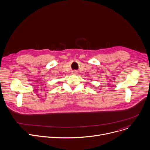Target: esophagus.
I'll list each match as a JSON object with an SVG mask.
<instances>
[{
	"instance_id": "obj_1",
	"label": "esophagus",
	"mask_w": 150,
	"mask_h": 150,
	"mask_svg": "<svg viewBox=\"0 0 150 150\" xmlns=\"http://www.w3.org/2000/svg\"><path fill=\"white\" fill-rule=\"evenodd\" d=\"M73 74H77V71H73Z\"/></svg>"
}]
</instances>
